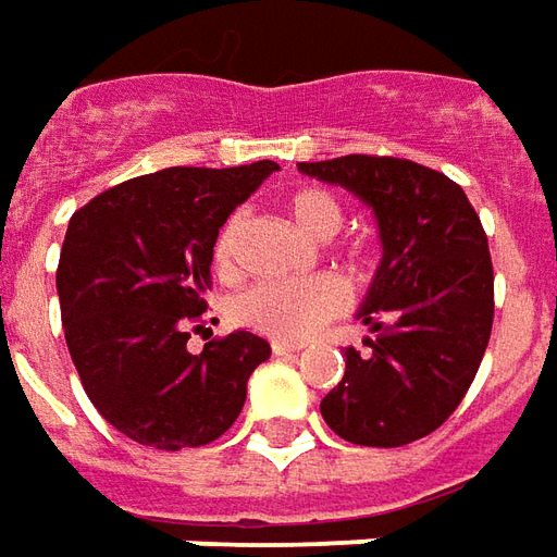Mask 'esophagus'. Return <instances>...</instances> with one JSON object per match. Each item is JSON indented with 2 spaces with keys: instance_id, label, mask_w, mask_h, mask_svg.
<instances>
[{
  "instance_id": "1",
  "label": "esophagus",
  "mask_w": 557,
  "mask_h": 557,
  "mask_svg": "<svg viewBox=\"0 0 557 557\" xmlns=\"http://www.w3.org/2000/svg\"><path fill=\"white\" fill-rule=\"evenodd\" d=\"M271 349H274V356H295V352L305 349V344H295V341H274Z\"/></svg>"
}]
</instances>
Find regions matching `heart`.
<instances>
[{
  "instance_id": "heart-1",
  "label": "heart",
  "mask_w": 557,
  "mask_h": 557,
  "mask_svg": "<svg viewBox=\"0 0 557 557\" xmlns=\"http://www.w3.org/2000/svg\"><path fill=\"white\" fill-rule=\"evenodd\" d=\"M286 208H289L292 223L317 240L332 238L344 225V205L329 189H319V186L292 193ZM240 228H244V213L235 211L213 240V262L225 274L238 265ZM344 305L346 286L334 274L265 280V283H256L235 301V319L244 329L277 337V341H301L317 332L322 322L337 317Z\"/></svg>"
}]
</instances>
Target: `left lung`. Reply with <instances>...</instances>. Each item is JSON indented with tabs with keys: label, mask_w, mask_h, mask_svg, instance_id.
Masks as SVG:
<instances>
[{
	"label": "left lung",
	"mask_w": 557,
	"mask_h": 557,
	"mask_svg": "<svg viewBox=\"0 0 557 557\" xmlns=\"http://www.w3.org/2000/svg\"><path fill=\"white\" fill-rule=\"evenodd\" d=\"M298 169L361 198L383 244L359 307L368 352L346 346L322 419L359 446L419 441L468 395L492 337L495 274L480 216L461 186L410 159L352 153Z\"/></svg>",
	"instance_id": "1"
}]
</instances>
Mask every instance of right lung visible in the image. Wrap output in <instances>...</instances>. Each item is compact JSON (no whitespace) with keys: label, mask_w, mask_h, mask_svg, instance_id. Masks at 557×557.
<instances>
[{"label":"right lung","mask_w":557,"mask_h":557,"mask_svg":"<svg viewBox=\"0 0 557 557\" xmlns=\"http://www.w3.org/2000/svg\"><path fill=\"white\" fill-rule=\"evenodd\" d=\"M280 165L162 169L104 189L69 220L60 292L65 344L92 407L129 441L177 453L223 437L265 337L232 332L189 352L208 310L213 240Z\"/></svg>","instance_id":"add662e5"}]
</instances>
